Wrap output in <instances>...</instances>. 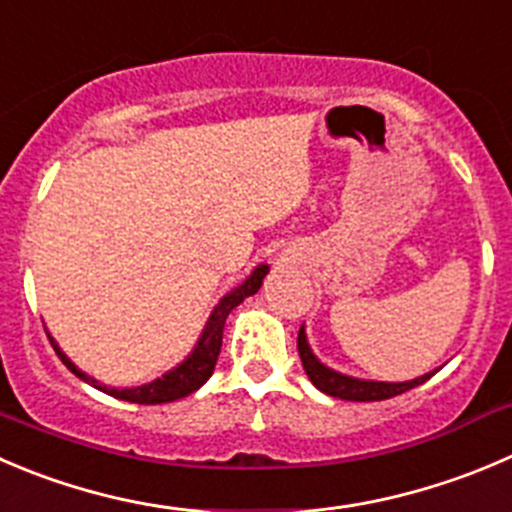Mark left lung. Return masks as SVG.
<instances>
[{
  "mask_svg": "<svg viewBox=\"0 0 512 512\" xmlns=\"http://www.w3.org/2000/svg\"><path fill=\"white\" fill-rule=\"evenodd\" d=\"M297 352H300V360H302V367H305L307 377H310L312 385H315L317 390H322L325 395H332V398L355 400V403H372V400L395 398V395H403L408 393V390L423 385L425 380H430V377L438 372V370L428 372V375L415 377V380L410 382H372V380H357V377L340 375V372L325 367L315 355H312L302 327H300V335H297Z\"/></svg>",
  "mask_w": 512,
  "mask_h": 512,
  "instance_id": "8db88e82",
  "label": "left lung"
}]
</instances>
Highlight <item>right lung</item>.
<instances>
[{"label": "right lung", "instance_id": "add662e5", "mask_svg": "<svg viewBox=\"0 0 512 512\" xmlns=\"http://www.w3.org/2000/svg\"><path fill=\"white\" fill-rule=\"evenodd\" d=\"M267 270L270 267L267 265H260L255 272H252L250 277H247L245 282H242L240 287H235L232 292H227L225 297L220 300V305L215 307V312L210 315V320H207V327L205 332H202L200 342H197V347L192 350V355L187 357L182 365H177L175 370L167 372V375L157 377L155 382H150V385H142V388H124V390H117V388H107V385H99L94 377H87L82 370H77V367L69 362V357L64 355L62 350H59L57 342L49 337V342H52L54 352L59 355V360L64 362V365L69 367V370L74 372L77 377H82L84 382H89V385H94L97 390H102V393L112 395V398L117 400H130V403H137V405H160V403H172V400H180V398H187L190 393H195L197 388H202L207 382V377L212 375V370H215L217 365V357H220V347H222V330H225V320L227 315H230L232 310H235L237 305H240L245 297L255 295L257 290H260L262 285V277L267 275Z\"/></svg>", "mask_w": 512, "mask_h": 512}]
</instances>
